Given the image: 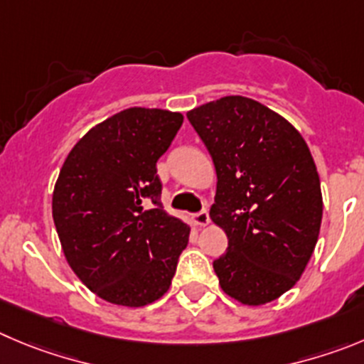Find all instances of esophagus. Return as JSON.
Returning a JSON list of instances; mask_svg holds the SVG:
<instances>
[{
    "label": "esophagus",
    "instance_id": "1",
    "mask_svg": "<svg viewBox=\"0 0 364 364\" xmlns=\"http://www.w3.org/2000/svg\"><path fill=\"white\" fill-rule=\"evenodd\" d=\"M192 220L196 226H206L210 223V215H208V210H201V212L193 213Z\"/></svg>",
    "mask_w": 364,
    "mask_h": 364
}]
</instances>
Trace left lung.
Wrapping results in <instances>:
<instances>
[{"instance_id": "left-lung-1", "label": "left lung", "mask_w": 364, "mask_h": 364, "mask_svg": "<svg viewBox=\"0 0 364 364\" xmlns=\"http://www.w3.org/2000/svg\"><path fill=\"white\" fill-rule=\"evenodd\" d=\"M186 118L217 172L210 217L228 237L213 260L219 284L244 305H264L304 273L318 235L320 176L300 132L251 98L223 97Z\"/></svg>"}]
</instances>
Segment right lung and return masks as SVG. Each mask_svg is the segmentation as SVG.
I'll list each match as a JSON object with an SVG mask.
<instances>
[{
  "label": "right lung",
  "instance_id": "right-lung-1",
  "mask_svg": "<svg viewBox=\"0 0 364 364\" xmlns=\"http://www.w3.org/2000/svg\"><path fill=\"white\" fill-rule=\"evenodd\" d=\"M181 124L172 111H120L87 131L59 172L52 213L64 257L109 304L161 298L188 244V226L163 210L156 174Z\"/></svg>",
  "mask_w": 364,
  "mask_h": 364
}]
</instances>
